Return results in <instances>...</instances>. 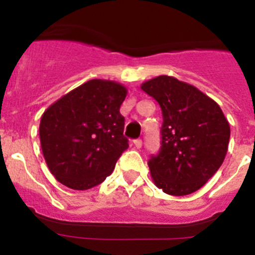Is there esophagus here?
<instances>
[{"mask_svg": "<svg viewBox=\"0 0 255 255\" xmlns=\"http://www.w3.org/2000/svg\"><path fill=\"white\" fill-rule=\"evenodd\" d=\"M134 145H135V148H138V149H140L141 145H143V141H141L140 139H136V140H134Z\"/></svg>", "mask_w": 255, "mask_h": 255, "instance_id": "1", "label": "esophagus"}]
</instances>
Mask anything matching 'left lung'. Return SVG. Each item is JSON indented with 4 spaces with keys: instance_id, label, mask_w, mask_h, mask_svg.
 I'll use <instances>...</instances> for the list:
<instances>
[{
    "instance_id": "left-lung-1",
    "label": "left lung",
    "mask_w": 255,
    "mask_h": 255,
    "mask_svg": "<svg viewBox=\"0 0 255 255\" xmlns=\"http://www.w3.org/2000/svg\"><path fill=\"white\" fill-rule=\"evenodd\" d=\"M141 91L162 110V145L148 166L153 182L170 195H188L211 179L226 157L230 124L215 101L194 85L161 75Z\"/></svg>"
}]
</instances>
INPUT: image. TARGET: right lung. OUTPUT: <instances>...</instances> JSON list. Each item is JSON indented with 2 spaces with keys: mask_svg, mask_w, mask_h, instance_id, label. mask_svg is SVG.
Wrapping results in <instances>:
<instances>
[{
  "mask_svg": "<svg viewBox=\"0 0 255 255\" xmlns=\"http://www.w3.org/2000/svg\"><path fill=\"white\" fill-rule=\"evenodd\" d=\"M126 94L120 83L92 79L43 112L40 147L49 171L62 185L87 190L111 175L129 147L120 114Z\"/></svg>",
  "mask_w": 255,
  "mask_h": 255,
  "instance_id": "obj_1",
  "label": "right lung"
}]
</instances>
